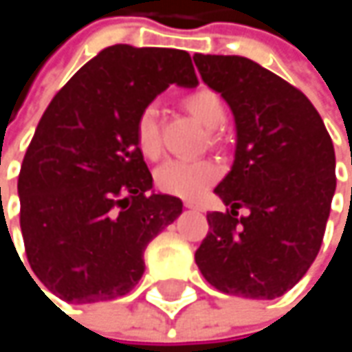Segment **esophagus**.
<instances>
[{
  "instance_id": "esophagus-1",
  "label": "esophagus",
  "mask_w": 352,
  "mask_h": 352,
  "mask_svg": "<svg viewBox=\"0 0 352 352\" xmlns=\"http://www.w3.org/2000/svg\"><path fill=\"white\" fill-rule=\"evenodd\" d=\"M185 208H189V210H199V204H197V201H185Z\"/></svg>"
}]
</instances>
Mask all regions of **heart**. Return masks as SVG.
<instances>
[{"mask_svg": "<svg viewBox=\"0 0 352 352\" xmlns=\"http://www.w3.org/2000/svg\"><path fill=\"white\" fill-rule=\"evenodd\" d=\"M189 113L204 124L208 130L220 128L224 122V104L220 96L208 87H199L185 96L183 100ZM134 138L138 151L146 159H157L161 155V134L157 122V107L146 106L140 109L134 124ZM218 179V167L212 161H183L173 159L163 163L155 171V183L165 193L179 197H199Z\"/></svg>", "mask_w": 352, "mask_h": 352, "instance_id": "heart-1", "label": "heart"}]
</instances>
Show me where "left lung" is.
Returning a JSON list of instances; mask_svg holds the SVG:
<instances>
[{
    "label": "left lung",
    "mask_w": 352,
    "mask_h": 352,
    "mask_svg": "<svg viewBox=\"0 0 352 352\" xmlns=\"http://www.w3.org/2000/svg\"><path fill=\"white\" fill-rule=\"evenodd\" d=\"M204 83L232 109L236 148L214 193L195 263L210 285L248 300H275L314 263L336 189L330 134L312 102L245 56L195 54ZM249 216L238 218V208Z\"/></svg>",
    "instance_id": "left-lung-1"
}]
</instances>
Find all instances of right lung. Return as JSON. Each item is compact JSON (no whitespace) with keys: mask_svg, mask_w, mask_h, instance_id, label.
<instances>
[{"mask_svg":"<svg viewBox=\"0 0 352 352\" xmlns=\"http://www.w3.org/2000/svg\"><path fill=\"white\" fill-rule=\"evenodd\" d=\"M173 83L197 85L185 50L113 44L42 113L18 177L20 228L32 271L56 298L126 296L146 245L183 212L179 197L153 191L134 138L140 109Z\"/></svg>","mask_w":352,"mask_h":352,"instance_id":"obj_1","label":"right lung"}]
</instances>
